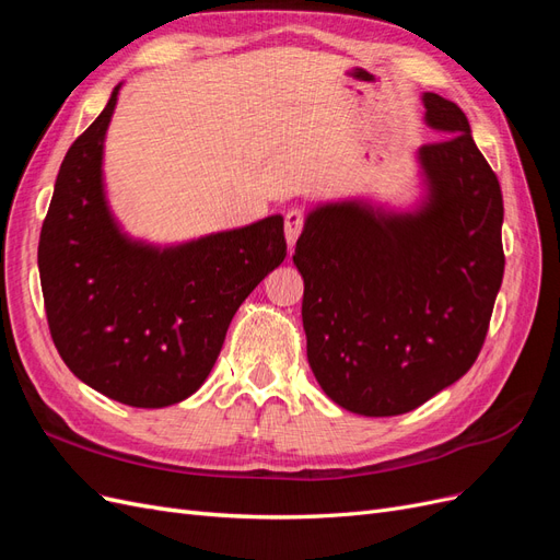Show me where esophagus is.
I'll return each instance as SVG.
<instances>
[{
  "label": "esophagus",
  "instance_id": "34e87169",
  "mask_svg": "<svg viewBox=\"0 0 560 560\" xmlns=\"http://www.w3.org/2000/svg\"><path fill=\"white\" fill-rule=\"evenodd\" d=\"M301 229H303V212L301 210L287 212L284 214V235H287V245H290V249L294 247Z\"/></svg>",
  "mask_w": 560,
  "mask_h": 560
}]
</instances>
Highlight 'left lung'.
Segmentation results:
<instances>
[{
    "label": "left lung",
    "instance_id": "8db88e82",
    "mask_svg": "<svg viewBox=\"0 0 560 560\" xmlns=\"http://www.w3.org/2000/svg\"><path fill=\"white\" fill-rule=\"evenodd\" d=\"M428 198L413 212L364 200L317 206L296 241L308 364L360 416L418 409L477 362L504 273L502 191L467 116L425 93Z\"/></svg>",
    "mask_w": 560,
    "mask_h": 560
}]
</instances>
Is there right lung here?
<instances>
[{
  "label": "right lung",
  "mask_w": 560,
  "mask_h": 560,
  "mask_svg": "<svg viewBox=\"0 0 560 560\" xmlns=\"http://www.w3.org/2000/svg\"><path fill=\"white\" fill-rule=\"evenodd\" d=\"M107 107L65 154L39 235L50 338L72 374L138 409H161L206 383L235 311L287 257L284 222L206 235L175 247L132 241L103 182Z\"/></svg>",
  "instance_id": "obj_1"
}]
</instances>
